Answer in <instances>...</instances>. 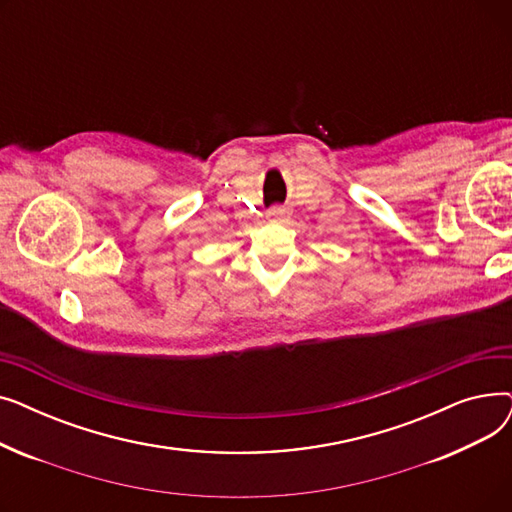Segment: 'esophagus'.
Segmentation results:
<instances>
[{"label": "esophagus", "instance_id": "1", "mask_svg": "<svg viewBox=\"0 0 512 512\" xmlns=\"http://www.w3.org/2000/svg\"><path fill=\"white\" fill-rule=\"evenodd\" d=\"M286 215H288V209L282 205H274V207H270V211H267V218H272L274 222H282Z\"/></svg>", "mask_w": 512, "mask_h": 512}]
</instances>
